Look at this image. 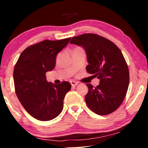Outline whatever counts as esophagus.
Segmentation results:
<instances>
[{
  "label": "esophagus",
  "instance_id": "34e87169",
  "mask_svg": "<svg viewBox=\"0 0 148 148\" xmlns=\"http://www.w3.org/2000/svg\"><path fill=\"white\" fill-rule=\"evenodd\" d=\"M70 83H71V86L73 87L77 86L78 85V84H79L77 82H75V81H71Z\"/></svg>",
  "mask_w": 148,
  "mask_h": 148
}]
</instances>
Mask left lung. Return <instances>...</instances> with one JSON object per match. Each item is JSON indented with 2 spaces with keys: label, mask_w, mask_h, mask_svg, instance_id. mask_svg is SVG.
<instances>
[{
  "label": "left lung",
  "mask_w": 148,
  "mask_h": 148,
  "mask_svg": "<svg viewBox=\"0 0 148 148\" xmlns=\"http://www.w3.org/2000/svg\"><path fill=\"white\" fill-rule=\"evenodd\" d=\"M70 43L84 48L89 63L87 72L100 80L96 87L87 84V106L99 115L113 112L124 100L129 84V68L121 50L110 40L95 34L75 36Z\"/></svg>",
  "instance_id": "left-lung-1"
}]
</instances>
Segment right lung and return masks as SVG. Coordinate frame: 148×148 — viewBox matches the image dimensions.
I'll return each instance as SVG.
<instances>
[{"label": "right lung", "mask_w": 148, "mask_h": 148, "mask_svg": "<svg viewBox=\"0 0 148 148\" xmlns=\"http://www.w3.org/2000/svg\"><path fill=\"white\" fill-rule=\"evenodd\" d=\"M71 38L44 40L21 52L13 71L15 93L25 110L38 120L47 121L60 114L63 100L71 85L48 83L46 73L55 67L57 54L67 45Z\"/></svg>", "instance_id": "1"}]
</instances>
